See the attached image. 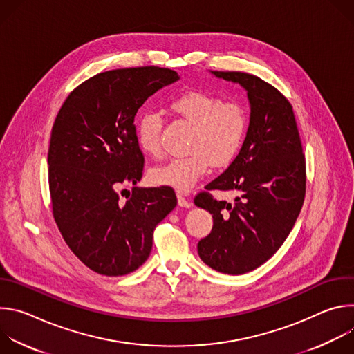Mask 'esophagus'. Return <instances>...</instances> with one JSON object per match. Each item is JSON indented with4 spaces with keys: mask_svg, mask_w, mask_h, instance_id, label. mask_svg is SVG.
I'll return each mask as SVG.
<instances>
[{
    "mask_svg": "<svg viewBox=\"0 0 354 354\" xmlns=\"http://www.w3.org/2000/svg\"><path fill=\"white\" fill-rule=\"evenodd\" d=\"M178 205L180 206V207H186V209H189L190 206H192V203H190V200H187L185 196H182V194H178Z\"/></svg>",
    "mask_w": 354,
    "mask_h": 354,
    "instance_id": "34e87169",
    "label": "esophagus"
}]
</instances>
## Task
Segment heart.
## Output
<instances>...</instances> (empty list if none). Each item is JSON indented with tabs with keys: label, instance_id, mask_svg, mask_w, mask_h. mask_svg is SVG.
Masks as SVG:
<instances>
[{
	"label": "heart",
	"instance_id": "1",
	"mask_svg": "<svg viewBox=\"0 0 354 354\" xmlns=\"http://www.w3.org/2000/svg\"><path fill=\"white\" fill-rule=\"evenodd\" d=\"M171 109L193 124L186 157L151 169L149 182L189 192L212 168L227 165L239 151L246 133V113L238 104L205 91H187L172 99ZM162 119L156 112L142 113L136 123V138L144 154L160 157Z\"/></svg>",
	"mask_w": 354,
	"mask_h": 354
}]
</instances>
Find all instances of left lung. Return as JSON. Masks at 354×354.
<instances>
[{"mask_svg":"<svg viewBox=\"0 0 354 354\" xmlns=\"http://www.w3.org/2000/svg\"><path fill=\"white\" fill-rule=\"evenodd\" d=\"M248 93L250 118L239 154L207 190L234 192L232 203L209 192L194 205L213 214L200 239V259L225 274H243L269 261L283 245L306 197V157L292 106L273 85L239 71H212Z\"/></svg>","mask_w":354,"mask_h":354,"instance_id":"left-lung-1","label":"left lung"}]
</instances>
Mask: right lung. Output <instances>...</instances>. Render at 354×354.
<instances>
[{
  "instance_id": "add662e5",
  "label": "right lung",
  "mask_w": 354,
  "mask_h": 354,
  "mask_svg": "<svg viewBox=\"0 0 354 354\" xmlns=\"http://www.w3.org/2000/svg\"><path fill=\"white\" fill-rule=\"evenodd\" d=\"M179 80L154 66L100 73L64 100L50 137L47 164L55 221L74 255L104 276L138 269L153 234L176 206L171 187L119 190L142 176L134 116L158 89Z\"/></svg>"
}]
</instances>
